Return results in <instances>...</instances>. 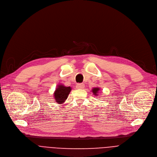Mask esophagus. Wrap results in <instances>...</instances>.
Returning a JSON list of instances; mask_svg holds the SVG:
<instances>
[{
  "mask_svg": "<svg viewBox=\"0 0 157 157\" xmlns=\"http://www.w3.org/2000/svg\"><path fill=\"white\" fill-rule=\"evenodd\" d=\"M84 87V84L82 83H79V84H77L76 85V88L78 89H83Z\"/></svg>",
  "mask_w": 157,
  "mask_h": 157,
  "instance_id": "esophagus-1",
  "label": "esophagus"
}]
</instances>
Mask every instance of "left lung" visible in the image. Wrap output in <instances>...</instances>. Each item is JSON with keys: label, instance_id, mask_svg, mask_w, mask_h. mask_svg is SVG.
Returning a JSON list of instances; mask_svg holds the SVG:
<instances>
[{"label": "left lung", "instance_id": "1", "mask_svg": "<svg viewBox=\"0 0 157 157\" xmlns=\"http://www.w3.org/2000/svg\"><path fill=\"white\" fill-rule=\"evenodd\" d=\"M100 90V88H98V87H96V88H93L91 91L93 93V94L96 96H98V93H99V91Z\"/></svg>", "mask_w": 157, "mask_h": 157}]
</instances>
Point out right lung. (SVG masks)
<instances>
[{"label":"right lung","mask_w":157,"mask_h":157,"mask_svg":"<svg viewBox=\"0 0 157 157\" xmlns=\"http://www.w3.org/2000/svg\"><path fill=\"white\" fill-rule=\"evenodd\" d=\"M71 91L70 86H66L62 84H59L54 92V98L55 102L58 104H63L67 99L69 93Z\"/></svg>","instance_id":"add662e5"}]
</instances>
